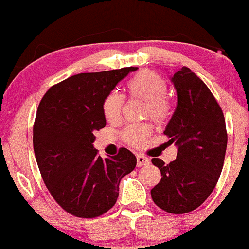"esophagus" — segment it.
<instances>
[{"instance_id": "esophagus-1", "label": "esophagus", "mask_w": 249, "mask_h": 249, "mask_svg": "<svg viewBox=\"0 0 249 249\" xmlns=\"http://www.w3.org/2000/svg\"><path fill=\"white\" fill-rule=\"evenodd\" d=\"M150 160H148L147 157L142 156V154H138L137 156V166L138 167H142V166H145V165H147Z\"/></svg>"}]
</instances>
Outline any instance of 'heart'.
I'll return each mask as SVG.
<instances>
[{"mask_svg": "<svg viewBox=\"0 0 249 249\" xmlns=\"http://www.w3.org/2000/svg\"><path fill=\"white\" fill-rule=\"evenodd\" d=\"M128 96L145 102L144 116L150 117L157 123L166 121L170 116V104L166 101L167 83L158 73L142 70L130 79L126 85ZM124 98L117 93H110L103 102V113L107 122L116 123L121 119ZM147 124L130 125L123 132V138L128 145L141 147L151 134Z\"/></svg>", "mask_w": 249, "mask_h": 249, "instance_id": "b5f03b06", "label": "heart"}]
</instances>
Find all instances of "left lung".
I'll use <instances>...</instances> for the list:
<instances>
[{
	"label": "left lung",
	"instance_id": "obj_1",
	"mask_svg": "<svg viewBox=\"0 0 249 249\" xmlns=\"http://www.w3.org/2000/svg\"><path fill=\"white\" fill-rule=\"evenodd\" d=\"M171 81L178 102L164 134L178 152L167 165L152 159L161 180L151 196L161 210L184 214L198 208L213 192L224 166L227 131L221 107L196 73L182 67Z\"/></svg>",
	"mask_w": 249,
	"mask_h": 249
}]
</instances>
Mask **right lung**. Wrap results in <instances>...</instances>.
Masks as SVG:
<instances>
[{"label":"right lung","mask_w":249,"mask_h":249,"mask_svg":"<svg viewBox=\"0 0 249 249\" xmlns=\"http://www.w3.org/2000/svg\"><path fill=\"white\" fill-rule=\"evenodd\" d=\"M137 68L78 73L43 96L34 124V151L45 186L63 210L78 218H97L116 204L122 178L134 170L127 148L103 159L93 147L105 127L103 102Z\"/></svg>","instance_id":"add662e5"}]
</instances>
